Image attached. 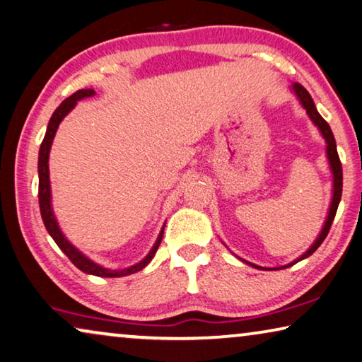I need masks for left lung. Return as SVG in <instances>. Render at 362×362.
<instances>
[{
  "label": "left lung",
  "instance_id": "left-lung-1",
  "mask_svg": "<svg viewBox=\"0 0 362 362\" xmlns=\"http://www.w3.org/2000/svg\"><path fill=\"white\" fill-rule=\"evenodd\" d=\"M289 89L293 90L294 95L298 97L299 104L302 105V109L305 110L307 115L312 120V123L319 128L320 134L325 139L327 146H325V153H327V159H328V164H330V170H332V175H333V190H332V202H330V208H328V213H327V219L325 223H323V228L320 230V234L317 235V239L314 240V244H312L309 249H307L304 253L299 258H296L288 265L284 267H276V268H265V267H258V265H253V263L247 262V260H240L247 263V265H250L257 269H283V268H288V267H293L294 263H298L300 260H304V258L310 257L312 253H314L317 249H319L320 244L323 240H325V237L328 234V230L332 228V223L333 219H335V214H337V209H338V204H339V199H341V190H343V170H341V163H339V158H338V151H337V143H335V136H333L332 133V128L328 123L323 120L322 115L319 112H317V107L314 104V100H312L310 94L307 93V89L304 86H300L299 83H293L289 86Z\"/></svg>",
  "mask_w": 362,
  "mask_h": 362
}]
</instances>
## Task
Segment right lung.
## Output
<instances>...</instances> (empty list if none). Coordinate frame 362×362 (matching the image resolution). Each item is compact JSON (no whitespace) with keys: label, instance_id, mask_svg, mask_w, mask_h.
<instances>
[{"label":"right lung","instance_id":"1","mask_svg":"<svg viewBox=\"0 0 362 362\" xmlns=\"http://www.w3.org/2000/svg\"><path fill=\"white\" fill-rule=\"evenodd\" d=\"M94 94H95L94 89H79L73 95H69L68 99H64L60 104V107L53 112L50 122H48L45 138H43V141L40 144V151H39V204H40V214H42L43 224H45L48 234L52 235V239L55 240V244L60 247V250L64 253V255L73 262L74 267L88 274H94V276L120 278V276H128V274L139 272V269H143L151 260H153L156 252H158L160 245V240H163L165 224L163 226V229H160L153 249L149 250L148 255L144 257L141 262L134 263V265L123 269H110V268H104L102 265H99V263H95L94 260H90L89 257H86L83 252H79L76 247H74L71 242L64 237L52 208V188H50V170H48V158H50L53 138H55L57 129L60 127L62 120L74 109V107H76L78 100L86 99V97H93Z\"/></svg>","mask_w":362,"mask_h":362}]
</instances>
